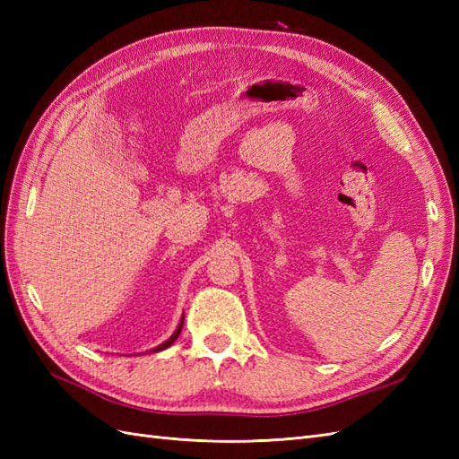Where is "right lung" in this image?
<instances>
[{"mask_svg":"<svg viewBox=\"0 0 459 459\" xmlns=\"http://www.w3.org/2000/svg\"><path fill=\"white\" fill-rule=\"evenodd\" d=\"M182 327H184V317L179 319V324H178V327H176V331L172 333L170 335V339H166L162 344H159V346H155V349H152L151 352H160V351H164V349H169V346L178 339V335H179V331H182Z\"/></svg>","mask_w":459,"mask_h":459,"instance_id":"right-lung-1","label":"right lung"}]
</instances>
